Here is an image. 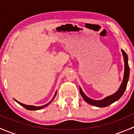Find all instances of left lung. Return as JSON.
Wrapping results in <instances>:
<instances>
[{"label":"left lung","mask_w":134,"mask_h":134,"mask_svg":"<svg viewBox=\"0 0 134 134\" xmlns=\"http://www.w3.org/2000/svg\"><path fill=\"white\" fill-rule=\"evenodd\" d=\"M122 54L124 56V60H125V74H124V78L123 81H122V83H121V86H120L119 89L118 91L115 93H114L112 95L109 96V97H106L104 99L101 100H94L91 99L89 97H87L86 94L83 93L82 91V89L80 87V92L81 95H82V98H83L86 102H87L90 104L93 105V106H97V107L100 108H103L106 107V106H109L111 104L113 103L115 101L118 100L122 96L123 93H125L126 88L127 86V83H128V78H129L130 75V68L129 65H128V56H127L126 53L122 50Z\"/></svg>","instance_id":"obj_1"}]
</instances>
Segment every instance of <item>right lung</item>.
<instances>
[{
	"label": "right lung",
	"mask_w": 134,
	"mask_h": 134,
	"mask_svg": "<svg viewBox=\"0 0 134 134\" xmlns=\"http://www.w3.org/2000/svg\"><path fill=\"white\" fill-rule=\"evenodd\" d=\"M56 93H55L54 96V97H53V98H52V99L51 100V102H48V104H47L44 105V106H29V105H26V104H22V103H21V102H18V101H17V100H15L16 102H17V103H19V104L20 105H21V106H23L24 108H25L26 109H29V110H38V109H43V108H44V107H46V106H48V105L49 104H51V102H52V100H53L54 98H55V96H56Z\"/></svg>",
	"instance_id": "obj_1"
}]
</instances>
